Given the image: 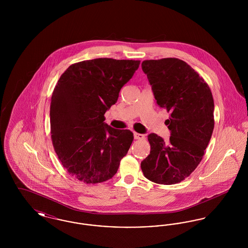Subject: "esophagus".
Returning a JSON list of instances; mask_svg holds the SVG:
<instances>
[{"label": "esophagus", "instance_id": "1", "mask_svg": "<svg viewBox=\"0 0 248 248\" xmlns=\"http://www.w3.org/2000/svg\"><path fill=\"white\" fill-rule=\"evenodd\" d=\"M134 138H135V140H144L145 136L142 134H139V133H134Z\"/></svg>", "mask_w": 248, "mask_h": 248}]
</instances>
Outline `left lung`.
I'll return each mask as SVG.
<instances>
[{"label":"left lung","mask_w":248,"mask_h":248,"mask_svg":"<svg viewBox=\"0 0 248 248\" xmlns=\"http://www.w3.org/2000/svg\"><path fill=\"white\" fill-rule=\"evenodd\" d=\"M142 70L156 103L170 112L165 121L169 141L150 134L151 152L141 162L146 178L157 184L179 183L195 170L214 129V99L206 82L185 61L175 58L144 60Z\"/></svg>","instance_id":"1"}]
</instances>
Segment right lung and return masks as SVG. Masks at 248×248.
Wrapping results in <instances>:
<instances>
[{
  "mask_svg": "<svg viewBox=\"0 0 248 248\" xmlns=\"http://www.w3.org/2000/svg\"><path fill=\"white\" fill-rule=\"evenodd\" d=\"M140 64L107 58L84 60L60 76L51 97V139L60 163L78 180L106 181L127 154L133 133L110 127L104 114Z\"/></svg>",
  "mask_w": 248,
  "mask_h": 248,
  "instance_id": "add662e5",
  "label": "right lung"
}]
</instances>
